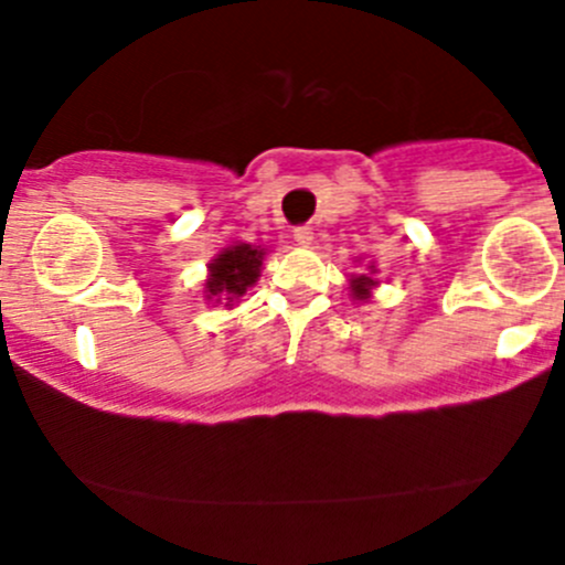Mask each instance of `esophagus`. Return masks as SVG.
<instances>
[{
  "mask_svg": "<svg viewBox=\"0 0 565 565\" xmlns=\"http://www.w3.org/2000/svg\"><path fill=\"white\" fill-rule=\"evenodd\" d=\"M292 241L298 243L300 248H309L311 241H315V232H311V226H298V230L292 232Z\"/></svg>",
  "mask_w": 565,
  "mask_h": 565,
  "instance_id": "esophagus-1",
  "label": "esophagus"
}]
</instances>
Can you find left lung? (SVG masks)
Returning <instances> with one entry per match:
<instances>
[{"instance_id":"8db88e82","label":"left lung","mask_w":565,"mask_h":565,"mask_svg":"<svg viewBox=\"0 0 565 565\" xmlns=\"http://www.w3.org/2000/svg\"><path fill=\"white\" fill-rule=\"evenodd\" d=\"M369 273H355V276H350V298L358 300V303H366L369 298H372L374 287H377V278H374V273H377V267H374V262H369L366 265Z\"/></svg>"}]
</instances>
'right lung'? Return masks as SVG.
<instances>
[{
    "label": "right lung",
    "instance_id": "1",
    "mask_svg": "<svg viewBox=\"0 0 565 565\" xmlns=\"http://www.w3.org/2000/svg\"><path fill=\"white\" fill-rule=\"evenodd\" d=\"M265 254L267 248L250 246V243L243 241H235L232 246L221 248L207 265V278L202 284L204 300L213 306L224 303L226 309L241 303L243 295L259 281Z\"/></svg>",
    "mask_w": 565,
    "mask_h": 565
}]
</instances>
